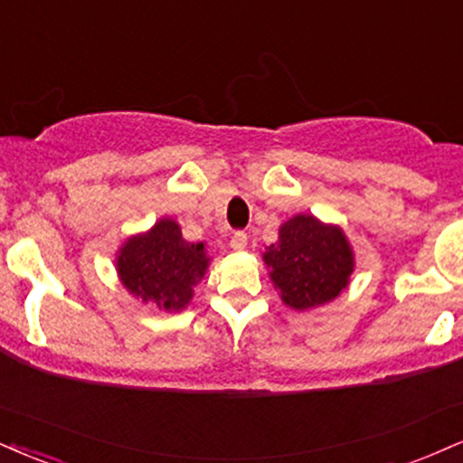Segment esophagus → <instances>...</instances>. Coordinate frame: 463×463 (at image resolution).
Listing matches in <instances>:
<instances>
[{
	"label": "esophagus",
	"instance_id": "obj_1",
	"mask_svg": "<svg viewBox=\"0 0 463 463\" xmlns=\"http://www.w3.org/2000/svg\"><path fill=\"white\" fill-rule=\"evenodd\" d=\"M246 246H248V235L243 231H237V232H232V237H231V248L232 250H246Z\"/></svg>",
	"mask_w": 463,
	"mask_h": 463
}]
</instances>
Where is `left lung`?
I'll return each mask as SVG.
<instances>
[{"label": "left lung", "mask_w": 463, "mask_h": 463, "mask_svg": "<svg viewBox=\"0 0 463 463\" xmlns=\"http://www.w3.org/2000/svg\"><path fill=\"white\" fill-rule=\"evenodd\" d=\"M280 299L293 310L332 302L354 274V250L341 226L299 213L278 231V241L263 254Z\"/></svg>", "instance_id": "obj_1"}]
</instances>
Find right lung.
Wrapping results in <instances>:
<instances>
[{"label":"right lung","mask_w":463,"mask_h":463,"mask_svg":"<svg viewBox=\"0 0 463 463\" xmlns=\"http://www.w3.org/2000/svg\"><path fill=\"white\" fill-rule=\"evenodd\" d=\"M204 243H189L181 226L164 217L150 231L133 235L116 256V271L133 298L157 304L161 310H183L194 287L207 274Z\"/></svg>","instance_id":"1"}]
</instances>
